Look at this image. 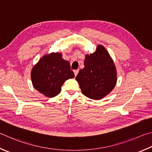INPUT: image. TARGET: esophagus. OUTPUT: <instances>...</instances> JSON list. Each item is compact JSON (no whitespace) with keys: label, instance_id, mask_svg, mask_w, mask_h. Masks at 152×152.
Instances as JSON below:
<instances>
[{"label":"esophagus","instance_id":"esophagus-1","mask_svg":"<svg viewBox=\"0 0 152 152\" xmlns=\"http://www.w3.org/2000/svg\"><path fill=\"white\" fill-rule=\"evenodd\" d=\"M79 73V69H76V70H74V73H75V75L77 76V75Z\"/></svg>","mask_w":152,"mask_h":152}]
</instances>
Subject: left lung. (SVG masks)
Instances as JSON below:
<instances>
[{"label": "left lung", "instance_id": "left-lung-1", "mask_svg": "<svg viewBox=\"0 0 152 152\" xmlns=\"http://www.w3.org/2000/svg\"><path fill=\"white\" fill-rule=\"evenodd\" d=\"M84 66L75 77L82 93L91 99H102L117 81L115 66L107 50L98 45L94 53L86 56Z\"/></svg>", "mask_w": 152, "mask_h": 152}]
</instances>
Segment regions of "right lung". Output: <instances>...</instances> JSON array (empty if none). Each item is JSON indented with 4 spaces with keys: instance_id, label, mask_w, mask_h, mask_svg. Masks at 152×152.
I'll return each instance as SVG.
<instances>
[{
    "instance_id": "add662e5",
    "label": "right lung",
    "mask_w": 152,
    "mask_h": 152,
    "mask_svg": "<svg viewBox=\"0 0 152 152\" xmlns=\"http://www.w3.org/2000/svg\"><path fill=\"white\" fill-rule=\"evenodd\" d=\"M74 77L70 63L64 60L62 55L58 53L44 56L31 71L34 88L49 97L59 94L64 82Z\"/></svg>"
}]
</instances>
